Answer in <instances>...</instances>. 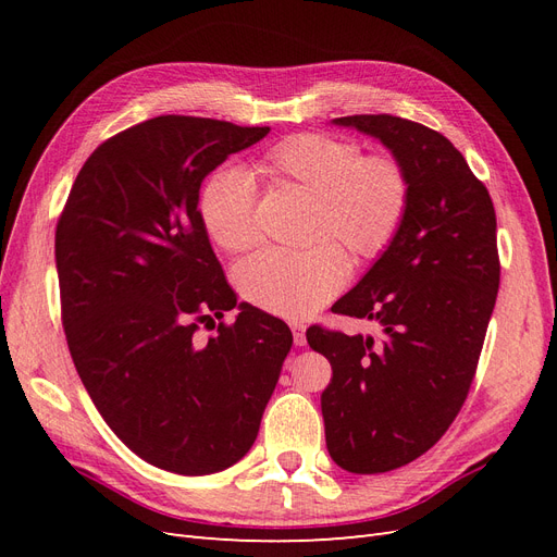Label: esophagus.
Masks as SVG:
<instances>
[{
	"label": "esophagus",
	"mask_w": 557,
	"mask_h": 557,
	"mask_svg": "<svg viewBox=\"0 0 557 557\" xmlns=\"http://www.w3.org/2000/svg\"><path fill=\"white\" fill-rule=\"evenodd\" d=\"M290 330H293V339H295V346H305L307 344V327L305 325H301V323H295V320H293V323H290Z\"/></svg>",
	"instance_id": "34e87169"
}]
</instances>
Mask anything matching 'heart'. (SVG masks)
I'll list each match as a JSON object with an SVG mask.
<instances>
[{
  "label": "heart",
  "mask_w": 557,
  "mask_h": 557,
  "mask_svg": "<svg viewBox=\"0 0 557 557\" xmlns=\"http://www.w3.org/2000/svg\"><path fill=\"white\" fill-rule=\"evenodd\" d=\"M258 170L315 201L313 242H339L352 258H376L391 246L409 209V176L385 156L323 134H297L276 144ZM201 221L223 250L258 242L256 181L239 166L215 172L201 190ZM348 262L332 244L311 250H260L237 269L242 295L269 313L305 318L344 288Z\"/></svg>",
  "instance_id": "heart-1"
}]
</instances>
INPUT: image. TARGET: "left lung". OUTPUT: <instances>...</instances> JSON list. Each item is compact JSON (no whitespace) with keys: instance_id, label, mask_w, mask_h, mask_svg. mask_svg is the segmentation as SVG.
I'll use <instances>...</instances> for the list:
<instances>
[{"instance_id":"1","label":"left lung","mask_w":557,"mask_h":557,"mask_svg":"<svg viewBox=\"0 0 557 557\" xmlns=\"http://www.w3.org/2000/svg\"><path fill=\"white\" fill-rule=\"evenodd\" d=\"M332 125L379 139L409 176L395 239L332 307L376 320L383 339L307 330L332 364L320 395L332 460L381 474L430 450L462 409L499 288L497 221L485 185L444 134L391 113Z\"/></svg>"}]
</instances>
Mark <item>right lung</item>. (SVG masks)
I'll return each mask as SVG.
<instances>
[{
    "label": "right lung",
    "instance_id": "1",
    "mask_svg": "<svg viewBox=\"0 0 557 557\" xmlns=\"http://www.w3.org/2000/svg\"><path fill=\"white\" fill-rule=\"evenodd\" d=\"M267 134L150 117L86 160L55 230L76 372L117 440L174 474H215L244 458L293 346L283 320L237 301L197 207L201 181ZM232 308V326L196 339L199 322Z\"/></svg>",
    "mask_w": 557,
    "mask_h": 557
}]
</instances>
